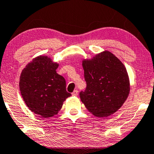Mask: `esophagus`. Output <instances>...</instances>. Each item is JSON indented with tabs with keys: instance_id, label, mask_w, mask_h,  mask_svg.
Listing matches in <instances>:
<instances>
[{
	"instance_id": "1",
	"label": "esophagus",
	"mask_w": 154,
	"mask_h": 154,
	"mask_svg": "<svg viewBox=\"0 0 154 154\" xmlns=\"http://www.w3.org/2000/svg\"><path fill=\"white\" fill-rule=\"evenodd\" d=\"M77 94H78V91L77 90H75L72 93V95L73 96H77Z\"/></svg>"
}]
</instances>
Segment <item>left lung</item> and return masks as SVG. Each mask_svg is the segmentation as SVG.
<instances>
[{
    "instance_id": "left-lung-1",
    "label": "left lung",
    "mask_w": 154,
    "mask_h": 154,
    "mask_svg": "<svg viewBox=\"0 0 154 154\" xmlns=\"http://www.w3.org/2000/svg\"><path fill=\"white\" fill-rule=\"evenodd\" d=\"M86 88L79 97L88 111L100 117L116 112L130 92L126 69L113 54L107 51L82 61Z\"/></svg>"
}]
</instances>
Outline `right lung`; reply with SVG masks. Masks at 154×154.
<instances>
[{
    "label": "right lung",
    "mask_w": 154,
    "mask_h": 154,
    "mask_svg": "<svg viewBox=\"0 0 154 154\" xmlns=\"http://www.w3.org/2000/svg\"><path fill=\"white\" fill-rule=\"evenodd\" d=\"M58 64L46 56L35 58L23 68L19 89L26 105L31 112L43 118L54 116L61 109L67 92L64 77L56 73Z\"/></svg>",
    "instance_id": "1"
}]
</instances>
